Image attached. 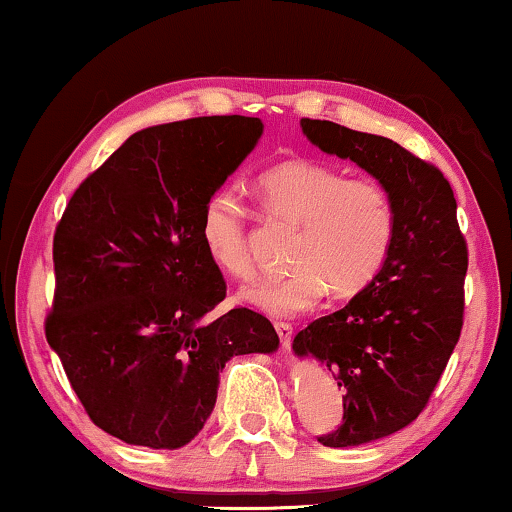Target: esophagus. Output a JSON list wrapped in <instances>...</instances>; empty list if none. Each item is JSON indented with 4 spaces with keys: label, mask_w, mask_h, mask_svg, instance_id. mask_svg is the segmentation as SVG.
I'll return each mask as SVG.
<instances>
[{
    "label": "esophagus",
    "mask_w": 512,
    "mask_h": 512,
    "mask_svg": "<svg viewBox=\"0 0 512 512\" xmlns=\"http://www.w3.org/2000/svg\"><path fill=\"white\" fill-rule=\"evenodd\" d=\"M275 331L279 335V340H282V345L289 347L291 345V335H293V326L286 324V321H277Z\"/></svg>",
    "instance_id": "1"
}]
</instances>
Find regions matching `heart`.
I'll use <instances>...</instances> for the list:
<instances>
[{
    "label": "heart",
    "instance_id": "b5f03b06",
    "mask_svg": "<svg viewBox=\"0 0 512 512\" xmlns=\"http://www.w3.org/2000/svg\"><path fill=\"white\" fill-rule=\"evenodd\" d=\"M265 212L298 223L291 249L296 270L256 279L242 300L268 317H296L328 291L352 298L389 261L396 240V202L382 181L354 177L317 160H286L256 181ZM205 254L223 275L247 279L254 261L247 242V207L233 191H216L200 219Z\"/></svg>",
    "mask_w": 512,
    "mask_h": 512
}]
</instances>
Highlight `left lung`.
<instances>
[{
  "label": "left lung",
  "instance_id": "8db88e82",
  "mask_svg": "<svg viewBox=\"0 0 512 512\" xmlns=\"http://www.w3.org/2000/svg\"><path fill=\"white\" fill-rule=\"evenodd\" d=\"M300 128L324 153L382 181L396 202L394 249L375 282L293 338L296 356L324 363L345 394L342 424L319 443L356 447L405 429L429 403L464 324L468 251L438 167L331 121L303 118Z\"/></svg>",
  "mask_w": 512,
  "mask_h": 512
}]
</instances>
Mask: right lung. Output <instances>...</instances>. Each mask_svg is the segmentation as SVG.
<instances>
[{
  "instance_id": "right-lung-1",
  "label": "right lung",
  "mask_w": 512,
  "mask_h": 512,
  "mask_svg": "<svg viewBox=\"0 0 512 512\" xmlns=\"http://www.w3.org/2000/svg\"><path fill=\"white\" fill-rule=\"evenodd\" d=\"M261 135L249 116L139 130L76 188L55 228L46 340L88 417L123 443H191L226 363L279 347L247 307L209 319L226 282L200 240L207 200Z\"/></svg>"
}]
</instances>
